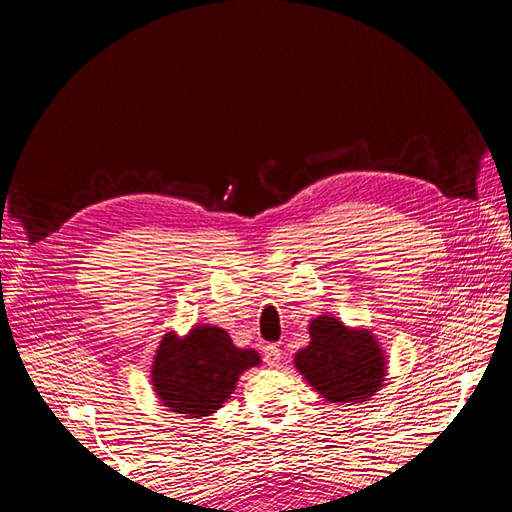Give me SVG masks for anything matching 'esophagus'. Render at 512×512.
Instances as JSON below:
<instances>
[{
	"label": "esophagus",
	"instance_id": "1",
	"mask_svg": "<svg viewBox=\"0 0 512 512\" xmlns=\"http://www.w3.org/2000/svg\"><path fill=\"white\" fill-rule=\"evenodd\" d=\"M265 363L269 367H280L282 365V350L277 346H267L265 348Z\"/></svg>",
	"mask_w": 512,
	"mask_h": 512
}]
</instances>
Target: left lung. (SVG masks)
I'll use <instances>...</instances> for the list:
<instances>
[{"mask_svg":"<svg viewBox=\"0 0 512 512\" xmlns=\"http://www.w3.org/2000/svg\"><path fill=\"white\" fill-rule=\"evenodd\" d=\"M309 344L294 354V367L331 404H363L389 374L378 337L367 327H348L331 314L309 320Z\"/></svg>","mask_w":512,"mask_h":512,"instance_id":"left-lung-1","label":"left lung"}]
</instances>
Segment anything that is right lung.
<instances>
[{"label":"right lung","mask_w":512,"mask_h":512,"mask_svg":"<svg viewBox=\"0 0 512 512\" xmlns=\"http://www.w3.org/2000/svg\"><path fill=\"white\" fill-rule=\"evenodd\" d=\"M260 363L254 348H239L224 329L198 322L185 335H162L151 363V386L170 412L211 416L235 393L245 371Z\"/></svg>","instance_id":"add662e5"}]
</instances>
